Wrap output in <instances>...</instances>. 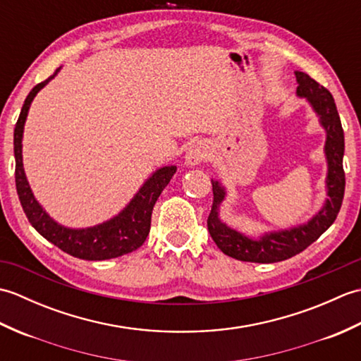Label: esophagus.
<instances>
[{"label":"esophagus","mask_w":361,"mask_h":361,"mask_svg":"<svg viewBox=\"0 0 361 361\" xmlns=\"http://www.w3.org/2000/svg\"><path fill=\"white\" fill-rule=\"evenodd\" d=\"M206 157H208V147H206L204 142L197 141L188 149L186 155H185V161L189 167H195L200 163H203Z\"/></svg>","instance_id":"1"}]
</instances>
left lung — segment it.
I'll list each match as a JSON object with an SVG mask.
<instances>
[{
    "label": "left lung",
    "instance_id": "8db88e82",
    "mask_svg": "<svg viewBox=\"0 0 361 361\" xmlns=\"http://www.w3.org/2000/svg\"><path fill=\"white\" fill-rule=\"evenodd\" d=\"M295 75L298 82L296 96L304 97L310 104L313 111L319 118L321 127L326 130L324 155L327 161V198L323 208L307 224L281 229V231L265 233L255 239V237L235 231L225 221H221L220 204L225 200L226 189L221 186L220 181L211 180L214 202L208 217L209 234L226 256L243 260V262L273 264L299 255L334 224L343 203L344 185H346L343 171L344 133L335 101L332 94L317 80H313L309 74L295 71Z\"/></svg>",
    "mask_w": 361,
    "mask_h": 361
}]
</instances>
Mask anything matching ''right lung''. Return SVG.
<instances>
[{
    "label": "right lung",
    "mask_w": 361,
    "mask_h": 361,
    "mask_svg": "<svg viewBox=\"0 0 361 361\" xmlns=\"http://www.w3.org/2000/svg\"><path fill=\"white\" fill-rule=\"evenodd\" d=\"M57 68L51 78L38 83L27 94L13 130V153H15V185L20 203L27 220L46 240L56 245L62 251L74 257L85 260H105L128 255L137 250L145 242L150 231L152 211L158 197L176 172V166H164L153 172L130 203L113 219L90 228H68L57 224L42 204L35 200L32 189L26 178L23 167V130L29 113V106L46 83L56 78Z\"/></svg>",
    "instance_id": "obj_1"
}]
</instances>
